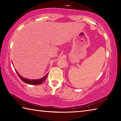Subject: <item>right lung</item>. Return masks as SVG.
<instances>
[{
	"label": "right lung",
	"mask_w": 121,
	"mask_h": 121,
	"mask_svg": "<svg viewBox=\"0 0 121 121\" xmlns=\"http://www.w3.org/2000/svg\"><path fill=\"white\" fill-rule=\"evenodd\" d=\"M16 72L17 73V74L19 76V77L21 78V79L22 80L23 82H26V83H28V84L30 85H38L41 84L43 81H44L45 80L46 78H47L48 76V73L45 76H44V77H43L42 78L40 79H37V80H30V79H28L26 78H23V77H22L21 76H20L19 75V74H18V73H17V71H16Z\"/></svg>",
	"instance_id": "right-lung-1"
}]
</instances>
